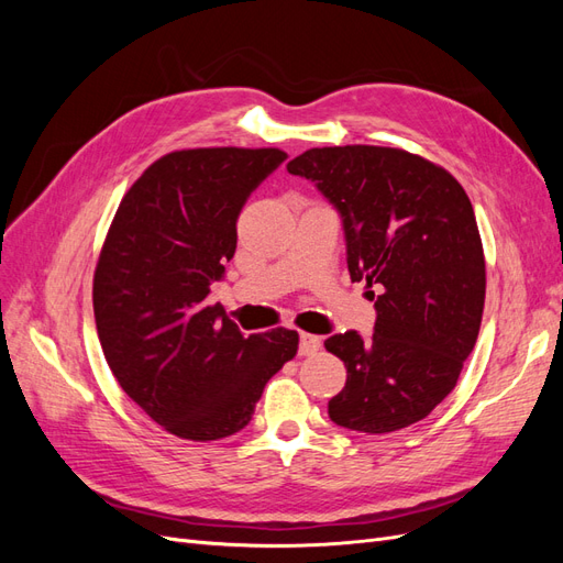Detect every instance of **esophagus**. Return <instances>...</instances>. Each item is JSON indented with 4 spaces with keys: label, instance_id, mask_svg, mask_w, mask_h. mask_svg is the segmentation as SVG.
<instances>
[{
    "label": "esophagus",
    "instance_id": "1",
    "mask_svg": "<svg viewBox=\"0 0 563 563\" xmlns=\"http://www.w3.org/2000/svg\"><path fill=\"white\" fill-rule=\"evenodd\" d=\"M319 347H321V340H319L317 335H312V333H300V335H298V354L310 356V354H314Z\"/></svg>",
    "mask_w": 563,
    "mask_h": 563
}]
</instances>
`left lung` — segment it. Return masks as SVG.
I'll return each mask as SVG.
<instances>
[{
	"label": "left lung",
	"instance_id": "8db88e82",
	"mask_svg": "<svg viewBox=\"0 0 563 563\" xmlns=\"http://www.w3.org/2000/svg\"><path fill=\"white\" fill-rule=\"evenodd\" d=\"M286 168L338 211L352 282L378 288L373 333L323 343L347 366L329 418L366 434L408 428L451 395L479 335L486 265L472 201L444 168L395 147H314Z\"/></svg>",
	"mask_w": 563,
	"mask_h": 563
}]
</instances>
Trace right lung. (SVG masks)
Returning <instances> with one entry per match:
<instances>
[{"mask_svg":"<svg viewBox=\"0 0 563 563\" xmlns=\"http://www.w3.org/2000/svg\"><path fill=\"white\" fill-rule=\"evenodd\" d=\"M288 155L275 147L172 152L133 183L93 277V314L117 383L166 432L213 441L244 430L298 333L244 335L211 286L236 249V216Z\"/></svg>","mask_w":563,"mask_h":563,"instance_id":"right-lung-1","label":"right lung"}]
</instances>
